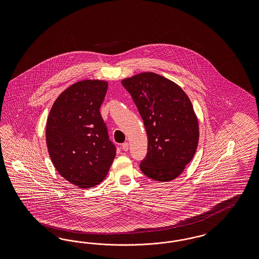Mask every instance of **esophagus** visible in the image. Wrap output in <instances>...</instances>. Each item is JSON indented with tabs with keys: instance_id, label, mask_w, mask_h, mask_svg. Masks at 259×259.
Returning a JSON list of instances; mask_svg holds the SVG:
<instances>
[{
	"instance_id": "34e87169",
	"label": "esophagus",
	"mask_w": 259,
	"mask_h": 259,
	"mask_svg": "<svg viewBox=\"0 0 259 259\" xmlns=\"http://www.w3.org/2000/svg\"><path fill=\"white\" fill-rule=\"evenodd\" d=\"M122 149H123V151H125V152L129 150V143L128 142H125V143L122 144Z\"/></svg>"
}]
</instances>
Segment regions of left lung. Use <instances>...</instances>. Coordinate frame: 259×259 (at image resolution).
Here are the masks:
<instances>
[{"label":"left lung","instance_id":"obj_1","mask_svg":"<svg viewBox=\"0 0 259 259\" xmlns=\"http://www.w3.org/2000/svg\"><path fill=\"white\" fill-rule=\"evenodd\" d=\"M147 133V156L142 172L154 181L178 178L196 154L199 126L193 104L179 84L154 72L123 78Z\"/></svg>","mask_w":259,"mask_h":259}]
</instances>
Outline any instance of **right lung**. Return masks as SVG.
<instances>
[{
  "label": "right lung",
  "instance_id": "obj_1",
  "mask_svg": "<svg viewBox=\"0 0 259 259\" xmlns=\"http://www.w3.org/2000/svg\"><path fill=\"white\" fill-rule=\"evenodd\" d=\"M108 81L83 79L57 98L47 118V149L58 172L79 188H92L107 176L116 157L100 108Z\"/></svg>",
  "mask_w": 259,
  "mask_h": 259
}]
</instances>
